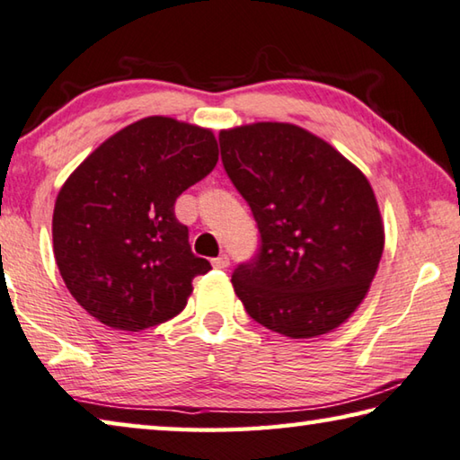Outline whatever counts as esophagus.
Returning <instances> with one entry per match:
<instances>
[{
  "instance_id": "esophagus-1",
  "label": "esophagus",
  "mask_w": 460,
  "mask_h": 460,
  "mask_svg": "<svg viewBox=\"0 0 460 460\" xmlns=\"http://www.w3.org/2000/svg\"><path fill=\"white\" fill-rule=\"evenodd\" d=\"M212 267L214 269H228L230 267V259L226 254H220L217 259L212 261Z\"/></svg>"
}]
</instances>
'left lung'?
Returning <instances> with one entry per match:
<instances>
[{"label": "left lung", "mask_w": 460, "mask_h": 460, "mask_svg": "<svg viewBox=\"0 0 460 460\" xmlns=\"http://www.w3.org/2000/svg\"><path fill=\"white\" fill-rule=\"evenodd\" d=\"M220 147L261 232V252L232 275L238 299L256 323L291 340L332 333L366 299L384 252L367 177L291 123L224 128Z\"/></svg>", "instance_id": "obj_1"}]
</instances>
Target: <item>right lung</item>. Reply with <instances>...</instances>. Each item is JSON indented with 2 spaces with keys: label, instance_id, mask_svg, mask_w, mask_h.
<instances>
[{
  "label": "right lung",
  "instance_id": "1",
  "mask_svg": "<svg viewBox=\"0 0 460 460\" xmlns=\"http://www.w3.org/2000/svg\"><path fill=\"white\" fill-rule=\"evenodd\" d=\"M216 164L209 128L145 117L70 173L54 204V259L88 315L141 332L183 311L191 280L212 267L191 252L173 206Z\"/></svg>",
  "mask_w": 460,
  "mask_h": 460
}]
</instances>
